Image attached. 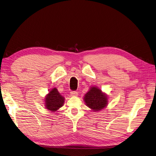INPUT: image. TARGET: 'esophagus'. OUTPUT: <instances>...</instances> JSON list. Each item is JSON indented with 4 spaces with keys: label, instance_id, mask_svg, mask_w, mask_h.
Returning <instances> with one entry per match:
<instances>
[{
    "label": "esophagus",
    "instance_id": "1",
    "mask_svg": "<svg viewBox=\"0 0 156 156\" xmlns=\"http://www.w3.org/2000/svg\"><path fill=\"white\" fill-rule=\"evenodd\" d=\"M71 95L73 96V97H77L78 96V93L76 91H71Z\"/></svg>",
    "mask_w": 156,
    "mask_h": 156
}]
</instances>
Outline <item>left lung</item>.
<instances>
[{"label": "left lung", "instance_id": "8db88e82", "mask_svg": "<svg viewBox=\"0 0 156 156\" xmlns=\"http://www.w3.org/2000/svg\"><path fill=\"white\" fill-rule=\"evenodd\" d=\"M86 105L94 112H100L107 107L108 96L98 87H91L83 97Z\"/></svg>", "mask_w": 156, "mask_h": 156}]
</instances>
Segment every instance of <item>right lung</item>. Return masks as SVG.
I'll return each instance as SVG.
<instances>
[{
  "label": "right lung",
  "mask_w": 156,
  "mask_h": 156,
  "mask_svg": "<svg viewBox=\"0 0 156 156\" xmlns=\"http://www.w3.org/2000/svg\"><path fill=\"white\" fill-rule=\"evenodd\" d=\"M65 98L61 95L56 88H53L49 90L44 99L45 108L51 112H58L63 106Z\"/></svg>",
  "instance_id": "1"
}]
</instances>
